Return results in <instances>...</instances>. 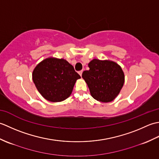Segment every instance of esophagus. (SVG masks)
<instances>
[{
    "instance_id": "obj_1",
    "label": "esophagus",
    "mask_w": 159,
    "mask_h": 159,
    "mask_svg": "<svg viewBox=\"0 0 159 159\" xmlns=\"http://www.w3.org/2000/svg\"><path fill=\"white\" fill-rule=\"evenodd\" d=\"M79 75L81 76H82V74H83V70H80V71H79Z\"/></svg>"
}]
</instances>
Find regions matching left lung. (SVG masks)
<instances>
[{"mask_svg":"<svg viewBox=\"0 0 159 159\" xmlns=\"http://www.w3.org/2000/svg\"><path fill=\"white\" fill-rule=\"evenodd\" d=\"M89 70L84 71L83 79L94 99L102 102L113 101L120 93L124 83L121 67L109 60L94 59L89 63Z\"/></svg>","mask_w":159,"mask_h":159,"instance_id":"1","label":"left lung"}]
</instances>
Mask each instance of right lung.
Wrapping results in <instances>:
<instances>
[{
  "instance_id": "add662e5",
  "label": "right lung",
  "mask_w": 159,
  "mask_h": 159,
  "mask_svg": "<svg viewBox=\"0 0 159 159\" xmlns=\"http://www.w3.org/2000/svg\"><path fill=\"white\" fill-rule=\"evenodd\" d=\"M37 89L47 100L61 102L72 92L80 76L66 60L49 57L38 63L33 72Z\"/></svg>"
}]
</instances>
